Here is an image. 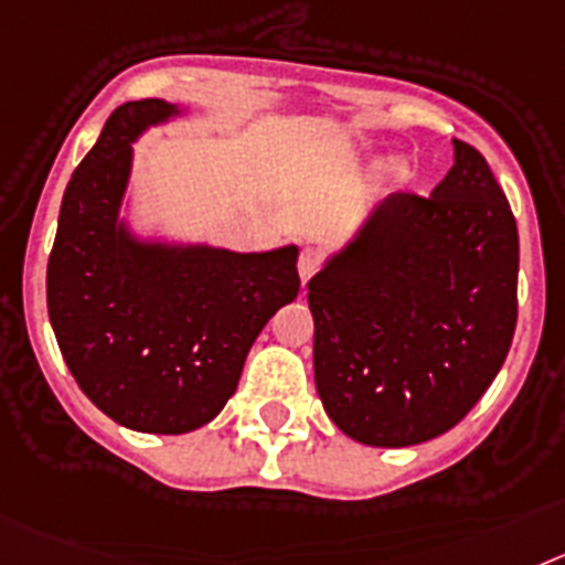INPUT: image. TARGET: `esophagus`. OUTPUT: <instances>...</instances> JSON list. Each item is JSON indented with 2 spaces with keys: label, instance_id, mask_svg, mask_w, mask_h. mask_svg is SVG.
Instances as JSON below:
<instances>
[{
  "label": "esophagus",
  "instance_id": "1",
  "mask_svg": "<svg viewBox=\"0 0 565 565\" xmlns=\"http://www.w3.org/2000/svg\"><path fill=\"white\" fill-rule=\"evenodd\" d=\"M318 269V255L312 253V249H303L301 255H298V276H301V284L310 281L312 276H316Z\"/></svg>",
  "mask_w": 565,
  "mask_h": 565
}]
</instances>
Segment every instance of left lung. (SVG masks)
Returning a JSON list of instances; mask_svg holds the SVG:
<instances>
[{"mask_svg": "<svg viewBox=\"0 0 565 565\" xmlns=\"http://www.w3.org/2000/svg\"><path fill=\"white\" fill-rule=\"evenodd\" d=\"M426 199L392 193L307 284L316 390L366 446L452 429L489 390L518 323V224L487 159L452 139Z\"/></svg>", "mask_w": 565, "mask_h": 565, "instance_id": "obj_1", "label": "left lung"}]
</instances>
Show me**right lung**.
<instances>
[{
    "instance_id": "obj_1",
    "label": "right lung",
    "mask_w": 565,
    "mask_h": 565,
    "mask_svg": "<svg viewBox=\"0 0 565 565\" xmlns=\"http://www.w3.org/2000/svg\"><path fill=\"white\" fill-rule=\"evenodd\" d=\"M184 113L164 99L113 113L71 175L47 262L67 370L107 418L150 435L210 424L258 332L301 287L296 244L235 253L134 227V145Z\"/></svg>"
}]
</instances>
